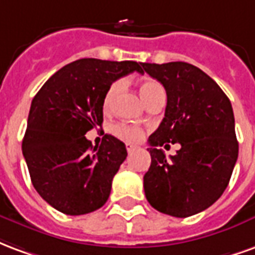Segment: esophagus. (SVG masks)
<instances>
[{
	"label": "esophagus",
	"mask_w": 255,
	"mask_h": 255,
	"mask_svg": "<svg viewBox=\"0 0 255 255\" xmlns=\"http://www.w3.org/2000/svg\"><path fill=\"white\" fill-rule=\"evenodd\" d=\"M136 150V147L135 146H132V144H127V151L128 153H133Z\"/></svg>",
	"instance_id": "esophagus-1"
}]
</instances>
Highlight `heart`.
Here are the masks:
<instances>
[{
  "label": "heart",
  "mask_w": 255,
  "mask_h": 255,
  "mask_svg": "<svg viewBox=\"0 0 255 255\" xmlns=\"http://www.w3.org/2000/svg\"><path fill=\"white\" fill-rule=\"evenodd\" d=\"M123 89V83L120 80H116L109 86V89L106 91L105 97H104V111L109 112L112 109V106L115 104V100L117 98V95L120 94V91ZM139 94L143 98L146 102V105L150 104L151 101H154L155 98H158L161 95H165L164 87L161 86L157 80L154 79H144L139 83ZM113 132L116 136H119L123 140H126L128 143H135L139 142L142 139L143 131L138 127L133 126H128L126 123H119L113 127Z\"/></svg>",
  "instance_id": "obj_1"
}]
</instances>
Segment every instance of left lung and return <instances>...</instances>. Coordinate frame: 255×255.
Segmentation results:
<instances>
[{"label": "left lung", "instance_id": "left-lung-1", "mask_svg": "<svg viewBox=\"0 0 255 255\" xmlns=\"http://www.w3.org/2000/svg\"><path fill=\"white\" fill-rule=\"evenodd\" d=\"M142 67L164 86L168 100L165 117L149 136L144 195L161 213L188 217L212 206L230 183L239 151L232 105L219 84L191 64ZM168 143L182 146L171 160L156 149Z\"/></svg>", "mask_w": 255, "mask_h": 255}]
</instances>
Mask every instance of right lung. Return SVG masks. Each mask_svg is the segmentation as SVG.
<instances>
[{"instance_id": "right-lung-1", "label": "right lung", "mask_w": 255, "mask_h": 255, "mask_svg": "<svg viewBox=\"0 0 255 255\" xmlns=\"http://www.w3.org/2000/svg\"><path fill=\"white\" fill-rule=\"evenodd\" d=\"M142 63L82 58L68 64L36 93L31 102L23 155L31 182L45 201L69 216L91 213L111 195L112 180L127 149L106 133L100 146L84 135L104 122V97L115 80Z\"/></svg>"}]
</instances>
